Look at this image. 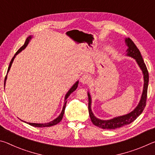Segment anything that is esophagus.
<instances>
[{
	"instance_id": "1",
	"label": "esophagus",
	"mask_w": 155,
	"mask_h": 155,
	"mask_svg": "<svg viewBox=\"0 0 155 155\" xmlns=\"http://www.w3.org/2000/svg\"><path fill=\"white\" fill-rule=\"evenodd\" d=\"M91 81V78L87 74H84L81 78V82L83 84H88Z\"/></svg>"
}]
</instances>
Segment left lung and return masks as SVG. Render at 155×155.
I'll list each match as a JSON object with an SVG mask.
<instances>
[{
  "mask_svg": "<svg viewBox=\"0 0 155 155\" xmlns=\"http://www.w3.org/2000/svg\"><path fill=\"white\" fill-rule=\"evenodd\" d=\"M125 41L126 44H127V46L128 47V48L127 51V55L134 58L136 60V61H137L139 66L141 68V70H142L144 81L142 95H141V100L137 107H136L133 111L129 113V114L124 115H122V116L114 117V118L111 120H103L97 118L96 117L94 116V114L92 111H91V98L90 92H88V110L91 122H92L93 124L96 126V127L103 128V129H115V128H117L122 127L123 126L129 124L130 123L137 119V117L139 115L143 112V109L146 105L147 91H148V86L149 81V74L148 70H147L146 65L143 61L142 57H141L140 50L137 48V47L136 46L134 42H133L130 38H126Z\"/></svg>",
  "mask_w": 155,
  "mask_h": 155,
  "instance_id": "1",
  "label": "left lung"
}]
</instances>
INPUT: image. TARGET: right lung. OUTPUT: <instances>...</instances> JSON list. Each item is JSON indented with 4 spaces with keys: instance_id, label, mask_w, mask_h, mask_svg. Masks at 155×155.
<instances>
[{
    "instance_id": "add662e5",
    "label": "right lung",
    "mask_w": 155,
    "mask_h": 155,
    "mask_svg": "<svg viewBox=\"0 0 155 155\" xmlns=\"http://www.w3.org/2000/svg\"><path fill=\"white\" fill-rule=\"evenodd\" d=\"M31 38H32V36L28 37V38H27V40H26V41H25V43L24 45H23L22 47H21V48H20L19 50H18V51L16 52H15V55L14 56V57H13L12 59L11 60V61H10V64H9V65L8 70H7V73H8L9 71L10 68H11V66H12V64L13 61H14V59H15V56H16L17 54H18V53H19V52H20L21 51H22V50H24V49L26 48V47H27V46L28 45V42H29V41H30ZM7 73L6 77H5V78L4 87L5 86V82H6V80H7ZM78 81H77V82H76V83H74V85H73L72 87L70 89V90L68 91V93L66 94V95H65V101H64L65 103H64V107H63L62 111H61V114H60V115H59L58 117H57L56 119H54V120H52V121L50 122H48V123H44V124H37V123H29V122H27V124H30V125H31V126H33V127H51V126H54V125H55V124H58V123L62 120L63 116H64V111H65V106H66L67 98H68V97L70 96V94H71L73 92V91L77 90V87H78Z\"/></svg>"
}]
</instances>
